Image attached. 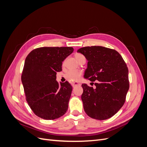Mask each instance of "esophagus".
I'll use <instances>...</instances> for the list:
<instances>
[{"instance_id": "obj_1", "label": "esophagus", "mask_w": 147, "mask_h": 147, "mask_svg": "<svg viewBox=\"0 0 147 147\" xmlns=\"http://www.w3.org/2000/svg\"><path fill=\"white\" fill-rule=\"evenodd\" d=\"M80 84L78 83V82H73V83H72V86H73V87H75V86H80Z\"/></svg>"}]
</instances>
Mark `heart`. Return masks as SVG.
<instances>
[{
	"instance_id": "heart-1",
	"label": "heart",
	"mask_w": 147,
	"mask_h": 147,
	"mask_svg": "<svg viewBox=\"0 0 147 147\" xmlns=\"http://www.w3.org/2000/svg\"><path fill=\"white\" fill-rule=\"evenodd\" d=\"M75 57L76 60L79 62L83 57H84V56L80 53H77V54L75 55ZM82 73L81 71H78V70H70L68 72H67L65 74V77L67 79L69 80L70 81H77L78 79L80 78L82 76Z\"/></svg>"
}]
</instances>
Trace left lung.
I'll use <instances>...</instances> for the list:
<instances>
[{"instance_id": "left-lung-1", "label": "left lung", "mask_w": 147, "mask_h": 147, "mask_svg": "<svg viewBox=\"0 0 147 147\" xmlns=\"http://www.w3.org/2000/svg\"><path fill=\"white\" fill-rule=\"evenodd\" d=\"M77 52L88 62L84 77L95 82V87L82 84L84 112L98 120L109 119L122 107L129 88L128 69L116 50L100 46L86 47Z\"/></svg>"}]
</instances>
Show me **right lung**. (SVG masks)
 <instances>
[{"mask_svg":"<svg viewBox=\"0 0 147 147\" xmlns=\"http://www.w3.org/2000/svg\"><path fill=\"white\" fill-rule=\"evenodd\" d=\"M73 51L72 47H40L26 57L21 81L26 100L37 117L55 119L67 110L72 86L67 81L59 85L56 79L62 63Z\"/></svg>","mask_w":147,"mask_h":147,"instance_id":"obj_1","label":"right lung"}]
</instances>
